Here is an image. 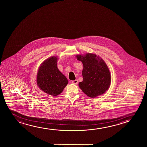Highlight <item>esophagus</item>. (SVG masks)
<instances>
[{
	"label": "esophagus",
	"instance_id": "34e87169",
	"mask_svg": "<svg viewBox=\"0 0 147 147\" xmlns=\"http://www.w3.org/2000/svg\"><path fill=\"white\" fill-rule=\"evenodd\" d=\"M78 80H73L72 81V83L74 84H77L78 83Z\"/></svg>",
	"mask_w": 147,
	"mask_h": 147
}]
</instances>
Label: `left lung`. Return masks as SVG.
Returning <instances> with one entry per match:
<instances>
[{
    "label": "left lung",
    "instance_id": "left-lung-1",
    "mask_svg": "<svg viewBox=\"0 0 147 147\" xmlns=\"http://www.w3.org/2000/svg\"><path fill=\"white\" fill-rule=\"evenodd\" d=\"M76 57L83 65V80L79 83V87L90 97L103 94L109 89L111 81L110 72L105 63L99 57L92 54Z\"/></svg>",
    "mask_w": 147,
    "mask_h": 147
}]
</instances>
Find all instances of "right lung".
Listing matches in <instances>:
<instances>
[{
	"label": "right lung",
	"instance_id": "obj_1",
	"mask_svg": "<svg viewBox=\"0 0 147 147\" xmlns=\"http://www.w3.org/2000/svg\"><path fill=\"white\" fill-rule=\"evenodd\" d=\"M57 58L51 57L42 63L37 74V84L45 92L53 96L60 94L68 81L59 70Z\"/></svg>",
	"mask_w": 147,
	"mask_h": 147
}]
</instances>
